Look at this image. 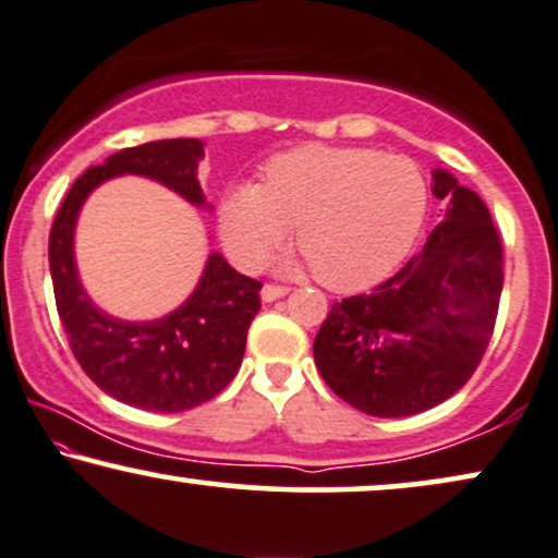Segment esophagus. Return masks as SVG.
Returning a JSON list of instances; mask_svg holds the SVG:
<instances>
[{
  "mask_svg": "<svg viewBox=\"0 0 558 558\" xmlns=\"http://www.w3.org/2000/svg\"><path fill=\"white\" fill-rule=\"evenodd\" d=\"M286 293H288L286 286H278V283H265V286H263V301H265V303H272V301L283 299Z\"/></svg>",
  "mask_w": 558,
  "mask_h": 558,
  "instance_id": "1",
  "label": "esophagus"
}]
</instances>
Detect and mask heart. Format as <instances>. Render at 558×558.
Instances as JSON below:
<instances>
[{"instance_id": "b5f03b06", "label": "heart", "mask_w": 558, "mask_h": 558, "mask_svg": "<svg viewBox=\"0 0 558 558\" xmlns=\"http://www.w3.org/2000/svg\"><path fill=\"white\" fill-rule=\"evenodd\" d=\"M428 211V183L405 155L306 145L265 166V183L234 189L221 206V242L244 270H259L299 225L295 244L333 291L388 278L413 250Z\"/></svg>"}]
</instances>
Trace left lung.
Instances as JSON below:
<instances>
[{"mask_svg": "<svg viewBox=\"0 0 558 558\" xmlns=\"http://www.w3.org/2000/svg\"><path fill=\"white\" fill-rule=\"evenodd\" d=\"M447 219L392 278L341 299L314 339L324 383L377 418L423 413L470 380L493 339L502 242L477 193L434 173Z\"/></svg>", "mask_w": 558, "mask_h": 558, "instance_id": "obj_1", "label": "left lung"}]
</instances>
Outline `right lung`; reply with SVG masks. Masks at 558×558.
I'll use <instances>...</instances> for the list:
<instances>
[{
  "mask_svg": "<svg viewBox=\"0 0 558 558\" xmlns=\"http://www.w3.org/2000/svg\"><path fill=\"white\" fill-rule=\"evenodd\" d=\"M204 143L193 137L124 147L104 166L88 168L65 193L48 240L56 308L78 365L107 396L153 413H181L219 396L242 365L259 280L209 255L202 283L181 308L158 322L130 324L92 303L78 283L73 229L81 204L101 181L135 173L158 181L191 204H204L196 170Z\"/></svg>",
  "mask_w": 558,
  "mask_h": 558,
  "instance_id": "right-lung-1",
  "label": "right lung"
}]
</instances>
